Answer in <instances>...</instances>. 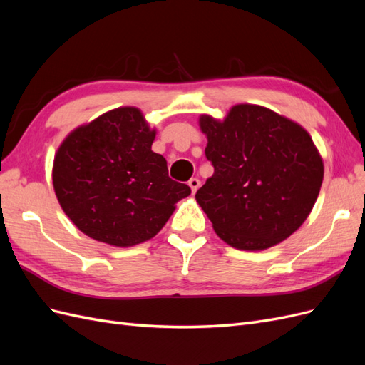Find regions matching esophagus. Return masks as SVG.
Here are the masks:
<instances>
[{
	"instance_id": "1",
	"label": "esophagus",
	"mask_w": 365,
	"mask_h": 365,
	"mask_svg": "<svg viewBox=\"0 0 365 365\" xmlns=\"http://www.w3.org/2000/svg\"><path fill=\"white\" fill-rule=\"evenodd\" d=\"M189 185H190V189H192V193H196V190L200 189V185H201V181L197 180V178H192L190 181H189Z\"/></svg>"
}]
</instances>
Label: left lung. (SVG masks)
<instances>
[{"label": "left lung", "mask_w": 365, "mask_h": 365, "mask_svg": "<svg viewBox=\"0 0 365 365\" xmlns=\"http://www.w3.org/2000/svg\"><path fill=\"white\" fill-rule=\"evenodd\" d=\"M215 173L197 204L228 245L260 251L302 227L322 189L324 165L311 135L259 105H235L220 121L200 117Z\"/></svg>", "instance_id": "obj_1"}]
</instances>
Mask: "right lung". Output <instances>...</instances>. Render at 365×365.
I'll use <instances>...</instances> for the list:
<instances>
[{
    "label": "right lung",
    "instance_id": "obj_1",
    "mask_svg": "<svg viewBox=\"0 0 365 365\" xmlns=\"http://www.w3.org/2000/svg\"><path fill=\"white\" fill-rule=\"evenodd\" d=\"M155 134L138 108L125 106L79 126L62 141L53 187L82 233L114 247L141 244L192 193L189 185L170 178L168 161L152 150Z\"/></svg>",
    "mask_w": 365,
    "mask_h": 365
}]
</instances>
